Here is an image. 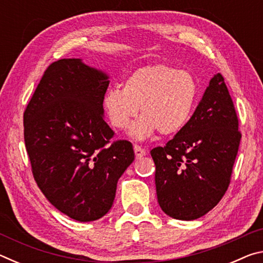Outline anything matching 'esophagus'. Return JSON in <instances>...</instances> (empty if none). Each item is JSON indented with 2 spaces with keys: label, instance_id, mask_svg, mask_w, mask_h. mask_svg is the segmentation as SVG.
I'll use <instances>...</instances> for the list:
<instances>
[{
  "label": "esophagus",
  "instance_id": "1",
  "mask_svg": "<svg viewBox=\"0 0 263 263\" xmlns=\"http://www.w3.org/2000/svg\"><path fill=\"white\" fill-rule=\"evenodd\" d=\"M133 149H135V154H136V158L137 159H140V158L145 157V155H146V151L142 148V147H140V146L135 145V147H133Z\"/></svg>",
  "mask_w": 263,
  "mask_h": 263
}]
</instances>
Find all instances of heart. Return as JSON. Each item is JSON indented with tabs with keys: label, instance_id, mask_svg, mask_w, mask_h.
<instances>
[{
	"label": "heart",
	"instance_id": "heart-1",
	"mask_svg": "<svg viewBox=\"0 0 263 263\" xmlns=\"http://www.w3.org/2000/svg\"><path fill=\"white\" fill-rule=\"evenodd\" d=\"M198 87L185 70L168 65H154L128 75L121 88H111L103 97V106L111 125L126 128L136 117L130 133L138 140L158 131L162 136L175 135L191 117Z\"/></svg>",
	"mask_w": 263,
	"mask_h": 263
}]
</instances>
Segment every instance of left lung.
Instances as JSON below:
<instances>
[{"mask_svg": "<svg viewBox=\"0 0 263 263\" xmlns=\"http://www.w3.org/2000/svg\"><path fill=\"white\" fill-rule=\"evenodd\" d=\"M220 73L211 79L194 115L163 147L151 151L160 208L169 217L194 220L228 190L241 133Z\"/></svg>", "mask_w": 263, "mask_h": 263, "instance_id": "left-lung-1", "label": "left lung"}]
</instances>
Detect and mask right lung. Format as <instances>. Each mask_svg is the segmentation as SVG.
Returning a JSON list of instances; mask_svg holds the SVG:
<instances>
[{
	"mask_svg": "<svg viewBox=\"0 0 263 263\" xmlns=\"http://www.w3.org/2000/svg\"><path fill=\"white\" fill-rule=\"evenodd\" d=\"M108 79L81 59L58 60L44 72L23 116L35 183L78 221L106 215L118 179L135 160L130 141H111L115 132L103 118Z\"/></svg>",
	"mask_w": 263,
	"mask_h": 263,
	"instance_id": "right-lung-1",
	"label": "right lung"
}]
</instances>
